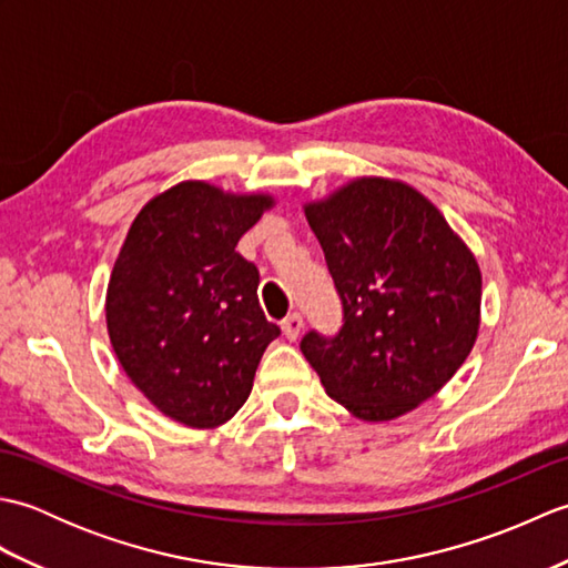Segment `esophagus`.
<instances>
[{
  "label": "esophagus",
  "mask_w": 568,
  "mask_h": 568,
  "mask_svg": "<svg viewBox=\"0 0 568 568\" xmlns=\"http://www.w3.org/2000/svg\"><path fill=\"white\" fill-rule=\"evenodd\" d=\"M281 327H283V334L287 336V339L295 342L297 336H300V332H303V315H300V312H293V315H287L281 322Z\"/></svg>",
  "instance_id": "1"
}]
</instances>
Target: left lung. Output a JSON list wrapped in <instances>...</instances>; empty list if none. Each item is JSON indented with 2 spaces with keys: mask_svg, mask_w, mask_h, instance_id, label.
Masks as SVG:
<instances>
[{
  "mask_svg": "<svg viewBox=\"0 0 568 568\" xmlns=\"http://www.w3.org/2000/svg\"><path fill=\"white\" fill-rule=\"evenodd\" d=\"M342 300V329L300 342L324 390L361 419L400 417L474 348L480 271L442 212L405 183L358 178L307 204Z\"/></svg>",
  "mask_w": 568,
  "mask_h": 568,
  "instance_id": "left-lung-1",
  "label": "left lung"
}]
</instances>
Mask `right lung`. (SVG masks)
Returning a JSON list of instances; mask_svg holds the SVG:
<instances>
[{"label": "right lung", "mask_w": 568, "mask_h": 568, "mask_svg": "<svg viewBox=\"0 0 568 568\" xmlns=\"http://www.w3.org/2000/svg\"><path fill=\"white\" fill-rule=\"evenodd\" d=\"M273 204L187 180L131 224L106 287V329L131 383L187 427L224 425L246 403L281 329L258 305L239 239Z\"/></svg>", "instance_id": "add662e5"}]
</instances>
